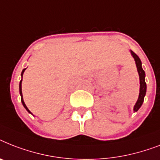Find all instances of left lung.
Here are the masks:
<instances>
[{
    "label": "left lung",
    "mask_w": 160,
    "mask_h": 160,
    "mask_svg": "<svg viewBox=\"0 0 160 160\" xmlns=\"http://www.w3.org/2000/svg\"><path fill=\"white\" fill-rule=\"evenodd\" d=\"M131 53L135 59L136 67H137V71H138L139 76H140V93H139V98L137 99V102H136V105L134 106V112H137L143 103L144 98H145V93H146V83H145V73L142 69V67H141V61L139 58L138 56L132 51H131Z\"/></svg>",
    "instance_id": "left-lung-1"
}]
</instances>
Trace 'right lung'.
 <instances>
[{
  "label": "right lung",
  "instance_id": "1",
  "mask_svg": "<svg viewBox=\"0 0 160 160\" xmlns=\"http://www.w3.org/2000/svg\"><path fill=\"white\" fill-rule=\"evenodd\" d=\"M25 70H26V68L24 69V70L22 71V72H21V76H22V77H23V74H24V71H25ZM21 84H22V79H21V80H20V82H19V93H20V96H21V102H22V103H23V105H24V108H25V109L27 110V111H28V112H29V113H32V112H31L29 111V110H28V108H27V106H26V105H25V103H24V99H23V95H22Z\"/></svg>",
  "mask_w": 160,
  "mask_h": 160
}]
</instances>
